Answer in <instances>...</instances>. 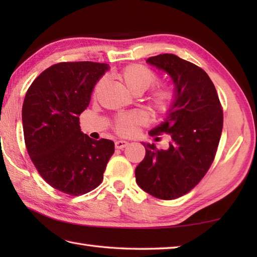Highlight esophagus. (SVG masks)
Wrapping results in <instances>:
<instances>
[{"instance_id":"34e87169","label":"esophagus","mask_w":257,"mask_h":257,"mask_svg":"<svg viewBox=\"0 0 257 257\" xmlns=\"http://www.w3.org/2000/svg\"><path fill=\"white\" fill-rule=\"evenodd\" d=\"M128 146L127 141H122V140H118L114 143V147H116V149H123L125 147Z\"/></svg>"}]
</instances>
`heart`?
Returning a JSON list of instances; mask_svg holds the SVG:
<instances>
[{
	"instance_id": "obj_1",
	"label": "heart",
	"mask_w": 257,
	"mask_h": 257,
	"mask_svg": "<svg viewBox=\"0 0 257 257\" xmlns=\"http://www.w3.org/2000/svg\"><path fill=\"white\" fill-rule=\"evenodd\" d=\"M117 78L134 92V94H143L154 85L158 76L150 68L140 64H130L121 68L117 74ZM103 80H99L95 87V92L100 89ZM176 101V91L169 85H159L152 90L149 96V103L155 111L159 113H167ZM147 122V116L143 111H133L121 113L116 117L113 121V129L118 135L132 136L138 127Z\"/></svg>"
}]
</instances>
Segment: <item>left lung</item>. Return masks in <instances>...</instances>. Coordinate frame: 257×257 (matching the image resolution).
Wrapping results in <instances>:
<instances>
[{"mask_svg": "<svg viewBox=\"0 0 257 257\" xmlns=\"http://www.w3.org/2000/svg\"><path fill=\"white\" fill-rule=\"evenodd\" d=\"M165 70L176 87V101L152 137L169 135L167 150L144 144L145 159L136 168V181L155 198L173 200L190 192L209 170L219 147L223 110L214 85L201 67L173 54L147 59Z\"/></svg>", "mask_w": 257, "mask_h": 257, "instance_id": "obj_1", "label": "left lung"}]
</instances>
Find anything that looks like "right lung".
<instances>
[{
    "mask_svg": "<svg viewBox=\"0 0 257 257\" xmlns=\"http://www.w3.org/2000/svg\"><path fill=\"white\" fill-rule=\"evenodd\" d=\"M108 65L63 62L41 73L22 108L25 146L36 170L63 193L78 196L96 189L114 152L113 141L80 132L79 114Z\"/></svg>",
    "mask_w": 257,
    "mask_h": 257,
    "instance_id": "right-lung-1",
    "label": "right lung"
}]
</instances>
